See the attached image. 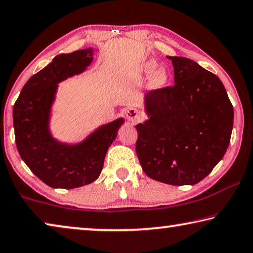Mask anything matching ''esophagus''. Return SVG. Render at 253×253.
I'll return each mask as SVG.
<instances>
[{"instance_id": "1", "label": "esophagus", "mask_w": 253, "mask_h": 253, "mask_svg": "<svg viewBox=\"0 0 253 253\" xmlns=\"http://www.w3.org/2000/svg\"><path fill=\"white\" fill-rule=\"evenodd\" d=\"M126 117L129 122H139L142 119V116H140V113L136 108H128L126 110Z\"/></svg>"}]
</instances>
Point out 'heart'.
Segmentation results:
<instances>
[{"mask_svg": "<svg viewBox=\"0 0 253 253\" xmlns=\"http://www.w3.org/2000/svg\"><path fill=\"white\" fill-rule=\"evenodd\" d=\"M144 72L146 75H151V84L153 87H162L168 83V70L165 67H157L155 61H148L145 63Z\"/></svg>", "mask_w": 253, "mask_h": 253, "instance_id": "b5f03b06", "label": "heart"}]
</instances>
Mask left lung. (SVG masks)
I'll return each instance as SVG.
<instances>
[{
    "label": "left lung",
    "instance_id": "obj_1",
    "mask_svg": "<svg viewBox=\"0 0 253 253\" xmlns=\"http://www.w3.org/2000/svg\"><path fill=\"white\" fill-rule=\"evenodd\" d=\"M174 85L144 97L147 121L136 125V153L144 173L170 185H193L224 156L233 107L222 81L198 62L168 57Z\"/></svg>",
    "mask_w": 253,
    "mask_h": 253
}]
</instances>
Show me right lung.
<instances>
[{
  "label": "right lung",
  "mask_w": 253,
  "mask_h": 253,
  "mask_svg": "<svg viewBox=\"0 0 253 253\" xmlns=\"http://www.w3.org/2000/svg\"><path fill=\"white\" fill-rule=\"evenodd\" d=\"M92 48L54 57L30 78L13 107L16 147L28 168L53 188H76L99 177L106 153L125 121L117 118L101 125L79 143L54 138L50 130L51 111L58 84L80 75L93 61Z\"/></svg>",
  "instance_id": "right-lung-1"
}]
</instances>
